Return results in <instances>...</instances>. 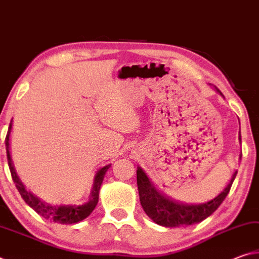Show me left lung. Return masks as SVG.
<instances>
[{
  "instance_id": "8db88e82",
  "label": "left lung",
  "mask_w": 259,
  "mask_h": 259,
  "mask_svg": "<svg viewBox=\"0 0 259 259\" xmlns=\"http://www.w3.org/2000/svg\"><path fill=\"white\" fill-rule=\"evenodd\" d=\"M239 139L241 140V136ZM236 174L238 171L234 172L225 190L214 199L200 204H184L169 199L168 196L157 191L146 176V174L143 171V169L138 166L137 185L140 204L147 216L161 226L179 227L196 224V223L204 221L212 212L216 211L229 194Z\"/></svg>"
}]
</instances>
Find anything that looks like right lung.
<instances>
[{"mask_svg": "<svg viewBox=\"0 0 259 259\" xmlns=\"http://www.w3.org/2000/svg\"><path fill=\"white\" fill-rule=\"evenodd\" d=\"M11 130V123L9 125V130L6 137V147H7V157H8V164L9 169H10L12 181L16 184L17 190L19 191L21 198L27 203L30 208L35 210L38 214H41L43 218L48 219V221L58 223V224H74V223H78L83 221V219L87 218L89 214L94 211V209L98 203L99 199V190L100 185H102L103 179L105 174L108 170L111 164L104 166L99 170L95 177V184L93 192H91L90 200L88 201L87 203L82 205H51L46 202H43L38 198H36L34 194H32L29 191H27L23 185V183L17 176L15 171L14 164L11 162L10 157V152H9V135H10Z\"/></svg>", "mask_w": 259, "mask_h": 259, "instance_id": "add662e5", "label": "right lung"}]
</instances>
